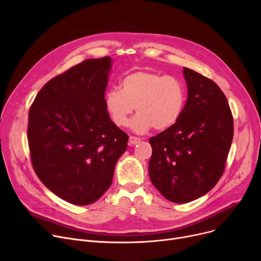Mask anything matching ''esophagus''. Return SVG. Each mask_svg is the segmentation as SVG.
Returning <instances> with one entry per match:
<instances>
[{"instance_id":"esophagus-1","label":"esophagus","mask_w":261,"mask_h":261,"mask_svg":"<svg viewBox=\"0 0 261 261\" xmlns=\"http://www.w3.org/2000/svg\"><path fill=\"white\" fill-rule=\"evenodd\" d=\"M141 142V139L140 138H136V136H130L129 138V145L130 146H132V145H136V144H139Z\"/></svg>"}]
</instances>
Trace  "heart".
<instances>
[{
	"mask_svg": "<svg viewBox=\"0 0 261 261\" xmlns=\"http://www.w3.org/2000/svg\"><path fill=\"white\" fill-rule=\"evenodd\" d=\"M185 101L186 89L179 78L149 71L127 75L120 81V90L111 89L105 96L107 111L118 127L128 125L135 107L139 113L131 128L138 133L174 126L183 114Z\"/></svg>",
	"mask_w": 261,
	"mask_h": 261,
	"instance_id": "heart-1",
	"label": "heart"
}]
</instances>
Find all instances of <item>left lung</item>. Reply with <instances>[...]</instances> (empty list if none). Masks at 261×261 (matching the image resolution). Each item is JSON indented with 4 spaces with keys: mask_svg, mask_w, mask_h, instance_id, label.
<instances>
[{
    "mask_svg": "<svg viewBox=\"0 0 261 261\" xmlns=\"http://www.w3.org/2000/svg\"><path fill=\"white\" fill-rule=\"evenodd\" d=\"M188 96L174 126L149 140V176L173 203H188L220 180L234 136L227 99L213 80L184 67Z\"/></svg>",
    "mask_w": 261,
    "mask_h": 261,
    "instance_id": "obj_1",
    "label": "left lung"
}]
</instances>
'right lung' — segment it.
Returning <instances> with one entry per match:
<instances>
[{
  "label": "right lung",
  "instance_id": "obj_1",
  "mask_svg": "<svg viewBox=\"0 0 261 261\" xmlns=\"http://www.w3.org/2000/svg\"><path fill=\"white\" fill-rule=\"evenodd\" d=\"M111 58L87 59L51 78L29 112L33 168L50 191L75 205L97 201L112 184L129 136L110 119L105 92Z\"/></svg>",
  "mask_w": 261,
  "mask_h": 261
}]
</instances>
